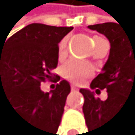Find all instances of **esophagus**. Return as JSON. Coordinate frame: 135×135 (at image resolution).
Instances as JSON below:
<instances>
[{
    "mask_svg": "<svg viewBox=\"0 0 135 135\" xmlns=\"http://www.w3.org/2000/svg\"><path fill=\"white\" fill-rule=\"evenodd\" d=\"M71 89H72V90H76V89H78V86H76V84H74V83H72V84H71Z\"/></svg>",
    "mask_w": 135,
    "mask_h": 135,
    "instance_id": "esophagus-1",
    "label": "esophagus"
}]
</instances>
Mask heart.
<instances>
[{
  "label": "heart",
  "mask_w": 135,
  "mask_h": 135,
  "mask_svg": "<svg viewBox=\"0 0 135 135\" xmlns=\"http://www.w3.org/2000/svg\"><path fill=\"white\" fill-rule=\"evenodd\" d=\"M92 73V66L83 61L71 59L62 66V75L71 81H80Z\"/></svg>",
  "instance_id": "heart-1"
}]
</instances>
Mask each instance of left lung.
<instances>
[{"mask_svg": "<svg viewBox=\"0 0 135 135\" xmlns=\"http://www.w3.org/2000/svg\"><path fill=\"white\" fill-rule=\"evenodd\" d=\"M109 40L110 51L102 73L90 83L98 92L107 90L106 100L95 97L94 91L80 89L84 97L82 107L88 133L102 135L109 130L110 122L122 110H135V31H126L121 25L105 22L88 26Z\"/></svg>", "mask_w": 135, "mask_h": 135, "instance_id": "1", "label": "left lung"}]
</instances>
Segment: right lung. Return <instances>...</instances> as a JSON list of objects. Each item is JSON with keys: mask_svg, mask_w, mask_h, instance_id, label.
Segmentation results:
<instances>
[{"mask_svg": "<svg viewBox=\"0 0 135 135\" xmlns=\"http://www.w3.org/2000/svg\"><path fill=\"white\" fill-rule=\"evenodd\" d=\"M72 29L31 23L0 45V97L29 126L28 135H55L59 130L70 83L62 80L51 92H44L40 83L53 76L59 43Z\"/></svg>", "mask_w": 135, "mask_h": 135, "instance_id": "1", "label": "right lung"}]
</instances>
